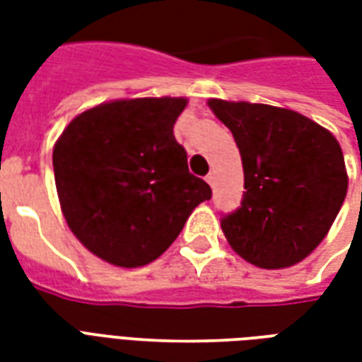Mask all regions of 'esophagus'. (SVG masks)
Returning a JSON list of instances; mask_svg holds the SVG:
<instances>
[{
	"instance_id": "1",
	"label": "esophagus",
	"mask_w": 362,
	"mask_h": 362,
	"mask_svg": "<svg viewBox=\"0 0 362 362\" xmlns=\"http://www.w3.org/2000/svg\"><path fill=\"white\" fill-rule=\"evenodd\" d=\"M205 180H207L209 186H213V184H215V174H207V176H205Z\"/></svg>"
}]
</instances>
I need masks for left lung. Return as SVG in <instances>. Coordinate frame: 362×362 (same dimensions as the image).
<instances>
[{
  "label": "left lung",
  "mask_w": 362,
  "mask_h": 362,
  "mask_svg": "<svg viewBox=\"0 0 362 362\" xmlns=\"http://www.w3.org/2000/svg\"><path fill=\"white\" fill-rule=\"evenodd\" d=\"M207 104L233 132L243 157V204L221 219L230 248L264 269L303 262L324 240L347 196L337 139L279 106L221 98Z\"/></svg>",
  "instance_id": "1"
}]
</instances>
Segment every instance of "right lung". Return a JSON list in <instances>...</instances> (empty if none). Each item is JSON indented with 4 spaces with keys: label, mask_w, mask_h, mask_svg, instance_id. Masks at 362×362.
<instances>
[{
    "label": "right lung",
    "mask_w": 362,
    "mask_h": 362,
    "mask_svg": "<svg viewBox=\"0 0 362 362\" xmlns=\"http://www.w3.org/2000/svg\"><path fill=\"white\" fill-rule=\"evenodd\" d=\"M186 98H122L75 116L54 145L59 205L79 243L108 264L147 266L211 188L174 139Z\"/></svg>",
    "instance_id": "right-lung-1"
}]
</instances>
